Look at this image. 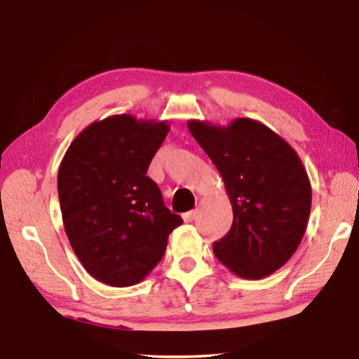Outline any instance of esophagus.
<instances>
[{
    "label": "esophagus",
    "mask_w": 359,
    "mask_h": 359,
    "mask_svg": "<svg viewBox=\"0 0 359 359\" xmlns=\"http://www.w3.org/2000/svg\"><path fill=\"white\" fill-rule=\"evenodd\" d=\"M196 215H198L196 210H190V212H187V214H184V220L187 223H190L194 220V218H196Z\"/></svg>",
    "instance_id": "esophagus-1"
}]
</instances>
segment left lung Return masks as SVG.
<instances>
[{"instance_id":"1","label":"left lung","mask_w":359,"mask_h":359,"mask_svg":"<svg viewBox=\"0 0 359 359\" xmlns=\"http://www.w3.org/2000/svg\"><path fill=\"white\" fill-rule=\"evenodd\" d=\"M188 130L209 155L233 205V226L214 242L220 263L242 278H264L299 247L311 215L312 188L293 147L252 118L228 126L199 120Z\"/></svg>"}]
</instances>
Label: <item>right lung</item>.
Segmentation results:
<instances>
[{
	"mask_svg": "<svg viewBox=\"0 0 359 359\" xmlns=\"http://www.w3.org/2000/svg\"><path fill=\"white\" fill-rule=\"evenodd\" d=\"M168 133L166 121L112 115L88 125L60 165L66 236L88 274L111 287L144 280L184 223L147 175Z\"/></svg>",
	"mask_w": 359,
	"mask_h": 359,
	"instance_id": "obj_1",
	"label": "right lung"
}]
</instances>
